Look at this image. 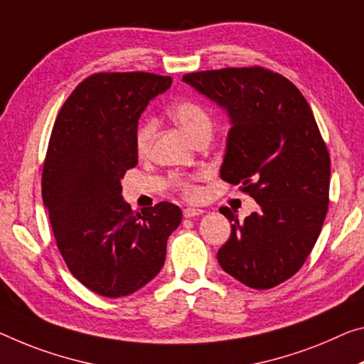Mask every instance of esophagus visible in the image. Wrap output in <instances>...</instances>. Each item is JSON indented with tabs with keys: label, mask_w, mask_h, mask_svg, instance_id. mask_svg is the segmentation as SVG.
<instances>
[{
	"label": "esophagus",
	"mask_w": 364,
	"mask_h": 364,
	"mask_svg": "<svg viewBox=\"0 0 364 364\" xmlns=\"http://www.w3.org/2000/svg\"><path fill=\"white\" fill-rule=\"evenodd\" d=\"M203 212H204V210H200V209H194V207H186V209L183 210V215L186 217V218H193V217H199V215H203Z\"/></svg>",
	"instance_id": "obj_1"
}]
</instances>
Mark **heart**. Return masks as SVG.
Instances as JSON below:
<instances>
[{
    "label": "heart",
    "mask_w": 364,
    "mask_h": 364,
    "mask_svg": "<svg viewBox=\"0 0 364 364\" xmlns=\"http://www.w3.org/2000/svg\"><path fill=\"white\" fill-rule=\"evenodd\" d=\"M171 118L181 126V129L191 137L193 141L199 139L200 136L212 134V117L207 109L200 105V103L194 100H181L176 102L175 105L170 107ZM155 131H157V123L155 119H146L139 126V129L136 132V149L141 155H146L151 151ZM178 186L183 191V194L189 199H196L199 196V189L189 180L184 178H178L176 180Z\"/></svg>",
    "instance_id": "b5f03b06"
}]
</instances>
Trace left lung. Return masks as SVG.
<instances>
[{"mask_svg":"<svg viewBox=\"0 0 364 364\" xmlns=\"http://www.w3.org/2000/svg\"><path fill=\"white\" fill-rule=\"evenodd\" d=\"M227 112L220 178L241 184L259 209L245 222L220 212L232 235L217 252L225 272L265 290L295 275L321 233L331 159L308 102L290 80L264 68H225L183 76Z\"/></svg>","mask_w":364,"mask_h":364,"instance_id":"left-lung-1","label":"left lung"}]
</instances>
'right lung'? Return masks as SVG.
<instances>
[{"label": "right lung", "instance_id": "1", "mask_svg": "<svg viewBox=\"0 0 364 364\" xmlns=\"http://www.w3.org/2000/svg\"><path fill=\"white\" fill-rule=\"evenodd\" d=\"M171 77L99 73L82 80L55 121L43 164L42 198L58 250L97 295H131L160 272L181 209L160 203L134 212L121 194L137 165V121Z\"/></svg>", "mask_w": 364, "mask_h": 364}]
</instances>
